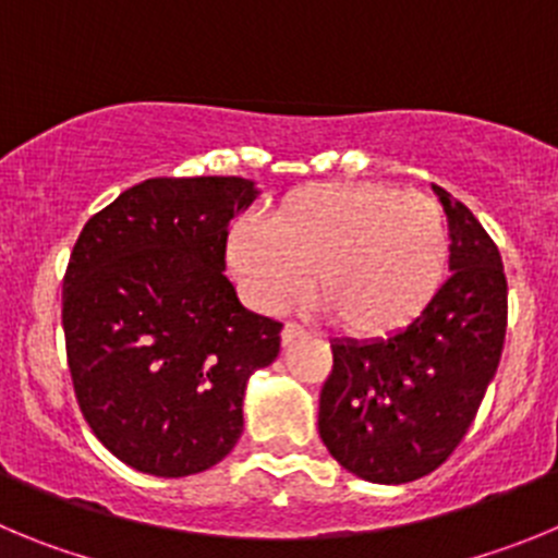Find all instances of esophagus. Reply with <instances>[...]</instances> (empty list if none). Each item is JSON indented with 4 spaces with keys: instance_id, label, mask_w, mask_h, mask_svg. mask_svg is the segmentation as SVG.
I'll return each instance as SVG.
<instances>
[{
    "instance_id": "1",
    "label": "esophagus",
    "mask_w": 558,
    "mask_h": 558,
    "mask_svg": "<svg viewBox=\"0 0 558 558\" xmlns=\"http://www.w3.org/2000/svg\"><path fill=\"white\" fill-rule=\"evenodd\" d=\"M305 330L298 328V325H283V330H280V339H283V344H291V341L303 339Z\"/></svg>"
}]
</instances>
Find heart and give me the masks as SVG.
I'll return each instance as SVG.
<instances>
[{"label": "heart", "instance_id": "b5f03b06", "mask_svg": "<svg viewBox=\"0 0 558 558\" xmlns=\"http://www.w3.org/2000/svg\"><path fill=\"white\" fill-rule=\"evenodd\" d=\"M267 230L230 228L225 258L250 303L286 314L308 294L355 339H386L425 314L448 280L450 230L425 194L323 183L286 194Z\"/></svg>", "mask_w": 558, "mask_h": 558}]
</instances>
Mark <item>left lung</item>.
I'll list each match as a JSON object with an SVG mask.
<instances>
[{"mask_svg": "<svg viewBox=\"0 0 558 558\" xmlns=\"http://www.w3.org/2000/svg\"><path fill=\"white\" fill-rule=\"evenodd\" d=\"M450 228V278L386 339H333L319 436L348 473L409 484L434 473L475 420L506 339V275L473 210L434 185Z\"/></svg>", "mask_w": 558, "mask_h": 558, "instance_id": "obj_1", "label": "left lung"}]
</instances>
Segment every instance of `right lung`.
Masks as SVG:
<instances>
[{
  "mask_svg": "<svg viewBox=\"0 0 558 558\" xmlns=\"http://www.w3.org/2000/svg\"><path fill=\"white\" fill-rule=\"evenodd\" d=\"M244 178H155L85 222L63 278V333L85 423L138 473L219 464L244 430V391L280 353L283 325L225 278Z\"/></svg>",
  "mask_w": 558,
  "mask_h": 558,
  "instance_id": "right-lung-1",
  "label": "right lung"
}]
</instances>
